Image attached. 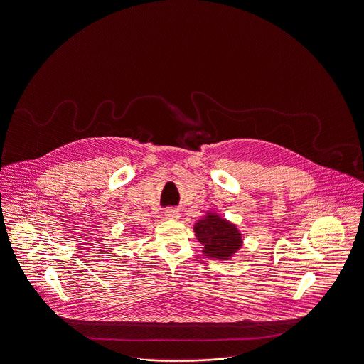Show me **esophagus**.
Here are the masks:
<instances>
[{
    "label": "esophagus",
    "mask_w": 364,
    "mask_h": 364,
    "mask_svg": "<svg viewBox=\"0 0 364 364\" xmlns=\"http://www.w3.org/2000/svg\"><path fill=\"white\" fill-rule=\"evenodd\" d=\"M178 216H180V213L174 208H168V209L164 210V218L166 219H173L174 220V219H178Z\"/></svg>",
    "instance_id": "esophagus-1"
}]
</instances>
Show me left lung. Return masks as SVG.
<instances>
[{
  "label": "left lung",
  "instance_id": "obj_1",
  "mask_svg": "<svg viewBox=\"0 0 364 364\" xmlns=\"http://www.w3.org/2000/svg\"><path fill=\"white\" fill-rule=\"evenodd\" d=\"M196 236L203 245L202 252L216 259H229L242 247L239 229L216 213H208L194 226Z\"/></svg>",
  "mask_w": 364,
  "mask_h": 364
}]
</instances>
